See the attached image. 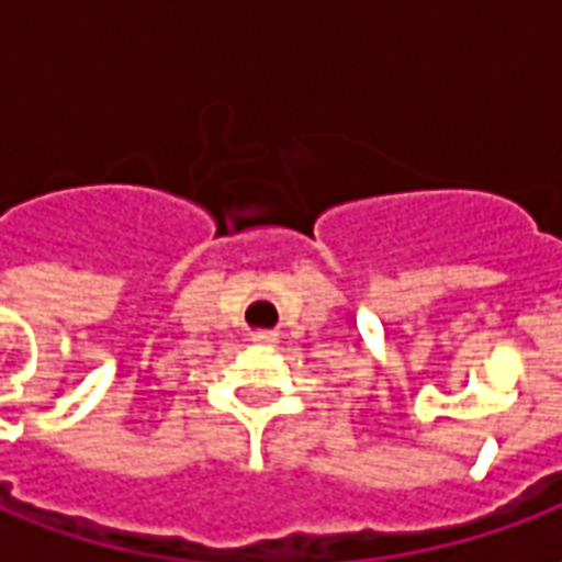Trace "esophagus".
Here are the masks:
<instances>
[{
  "instance_id": "obj_1",
  "label": "esophagus",
  "mask_w": 562,
  "mask_h": 562,
  "mask_svg": "<svg viewBox=\"0 0 562 562\" xmlns=\"http://www.w3.org/2000/svg\"><path fill=\"white\" fill-rule=\"evenodd\" d=\"M249 340L258 342V346H277V342H280V334H277V330H252Z\"/></svg>"
}]
</instances>
